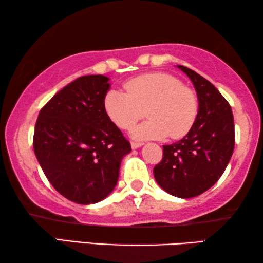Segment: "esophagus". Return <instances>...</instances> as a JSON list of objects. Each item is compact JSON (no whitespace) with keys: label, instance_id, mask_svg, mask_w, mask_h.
<instances>
[{"label":"esophagus","instance_id":"obj_1","mask_svg":"<svg viewBox=\"0 0 263 263\" xmlns=\"http://www.w3.org/2000/svg\"><path fill=\"white\" fill-rule=\"evenodd\" d=\"M142 145H143L142 142H135V141H132V148H134V149L139 148V147H141Z\"/></svg>","mask_w":263,"mask_h":263}]
</instances>
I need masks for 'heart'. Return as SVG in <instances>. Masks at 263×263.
Listing matches in <instances>:
<instances>
[{
  "label": "heart",
  "instance_id": "1",
  "mask_svg": "<svg viewBox=\"0 0 263 263\" xmlns=\"http://www.w3.org/2000/svg\"><path fill=\"white\" fill-rule=\"evenodd\" d=\"M125 92L109 89L104 97V110L123 130H130L141 120L143 110L148 120L133 132L138 139H181L195 123L199 102L192 88L168 73H148L130 79Z\"/></svg>",
  "mask_w": 263,
  "mask_h": 263
}]
</instances>
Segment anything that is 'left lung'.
<instances>
[{"mask_svg":"<svg viewBox=\"0 0 263 263\" xmlns=\"http://www.w3.org/2000/svg\"><path fill=\"white\" fill-rule=\"evenodd\" d=\"M177 67L194 84L199 112L184 138L163 146V158L153 174L165 192L189 199L210 189L224 174L235 148V123L228 100L210 81L189 68Z\"/></svg>","mask_w":263,"mask_h":263,"instance_id":"left-lung-1","label":"left lung"}]
</instances>
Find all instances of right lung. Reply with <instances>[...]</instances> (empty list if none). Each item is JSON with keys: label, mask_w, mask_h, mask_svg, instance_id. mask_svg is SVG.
<instances>
[{"label": "right lung", "mask_w": 263, "mask_h": 263, "mask_svg": "<svg viewBox=\"0 0 263 263\" xmlns=\"http://www.w3.org/2000/svg\"><path fill=\"white\" fill-rule=\"evenodd\" d=\"M109 78L86 75L43 106L33 148L51 185L80 204L99 202L112 192L130 143L104 110Z\"/></svg>", "instance_id": "1"}]
</instances>
